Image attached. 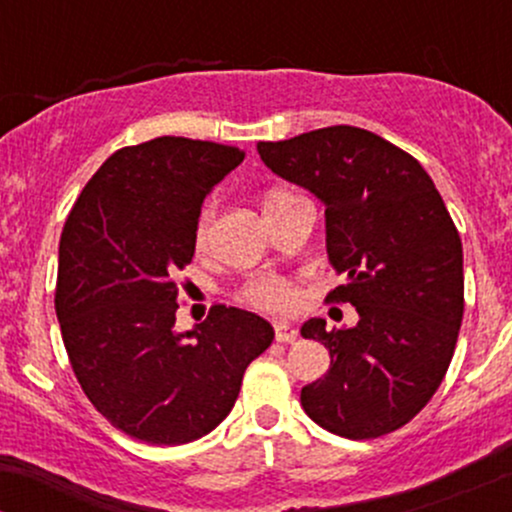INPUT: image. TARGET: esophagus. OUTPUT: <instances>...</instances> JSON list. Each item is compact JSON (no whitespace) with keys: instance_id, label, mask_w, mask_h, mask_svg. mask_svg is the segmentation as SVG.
<instances>
[{"instance_id":"1","label":"esophagus","mask_w":512,"mask_h":512,"mask_svg":"<svg viewBox=\"0 0 512 512\" xmlns=\"http://www.w3.org/2000/svg\"><path fill=\"white\" fill-rule=\"evenodd\" d=\"M274 339L276 342L293 344L298 339V330L296 327H291L289 322H274Z\"/></svg>"}]
</instances>
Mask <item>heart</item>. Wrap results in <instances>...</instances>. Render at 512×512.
I'll return each instance as SVG.
<instances>
[{
    "mask_svg": "<svg viewBox=\"0 0 512 512\" xmlns=\"http://www.w3.org/2000/svg\"><path fill=\"white\" fill-rule=\"evenodd\" d=\"M296 195L286 190H269L264 195V211H272L289 204ZM211 223H214V207H204L199 214L197 231H195V243L197 248H207L211 238ZM243 298L255 308L264 310H289L296 303V291H293L291 281H286L284 276L276 274H257L245 284Z\"/></svg>",
    "mask_w": 512,
    "mask_h": 512,
    "instance_id": "1",
    "label": "heart"
}]
</instances>
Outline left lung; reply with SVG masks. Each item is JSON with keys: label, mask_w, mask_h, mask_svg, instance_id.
<instances>
[{"label": "left lung", "mask_w": 512, "mask_h": 512, "mask_svg": "<svg viewBox=\"0 0 512 512\" xmlns=\"http://www.w3.org/2000/svg\"><path fill=\"white\" fill-rule=\"evenodd\" d=\"M264 166L325 204L327 255L354 327H301L330 351L301 404L317 426L351 440L409 424L436 395L464 313L462 240L421 163L361 127L334 125L257 144Z\"/></svg>", "instance_id": "obj_1"}]
</instances>
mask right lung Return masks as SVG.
Segmentation results:
<instances>
[{
    "mask_svg": "<svg viewBox=\"0 0 512 512\" xmlns=\"http://www.w3.org/2000/svg\"><path fill=\"white\" fill-rule=\"evenodd\" d=\"M236 146L158 137L115 151L69 211L55 310L81 390L134 440L182 445L231 414L267 320L214 305L175 332L178 272L195 255L204 197L243 163Z\"/></svg>",
    "mask_w": 512,
    "mask_h": 512,
    "instance_id": "add662e5",
    "label": "right lung"
}]
</instances>
